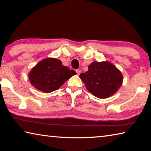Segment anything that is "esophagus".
I'll list each match as a JSON object with an SVG mask.
<instances>
[{"label":"esophagus","instance_id":"34e87169","mask_svg":"<svg viewBox=\"0 0 151 151\" xmlns=\"http://www.w3.org/2000/svg\"><path fill=\"white\" fill-rule=\"evenodd\" d=\"M76 74H77L78 75H79L81 73V69H77L76 70Z\"/></svg>","mask_w":151,"mask_h":151}]
</instances>
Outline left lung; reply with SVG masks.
Masks as SVG:
<instances>
[{"label":"left lung","mask_w":151,"mask_h":151,"mask_svg":"<svg viewBox=\"0 0 151 151\" xmlns=\"http://www.w3.org/2000/svg\"><path fill=\"white\" fill-rule=\"evenodd\" d=\"M88 67V71L81 73L79 77L93 95L106 99L121 87L123 80L122 74L111 63L94 61Z\"/></svg>","instance_id":"8db88e82"}]
</instances>
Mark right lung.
<instances>
[{"label":"right lung","instance_id":"1","mask_svg":"<svg viewBox=\"0 0 151 151\" xmlns=\"http://www.w3.org/2000/svg\"><path fill=\"white\" fill-rule=\"evenodd\" d=\"M76 72L62 65L61 61L48 58L40 61L29 73L30 83L38 90L49 93L60 87Z\"/></svg>","mask_w":151,"mask_h":151}]
</instances>
